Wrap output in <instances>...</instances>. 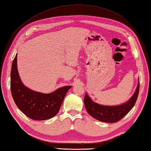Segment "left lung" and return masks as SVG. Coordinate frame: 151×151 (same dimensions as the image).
I'll return each mask as SVG.
<instances>
[{
    "label": "left lung",
    "instance_id": "obj_1",
    "mask_svg": "<svg viewBox=\"0 0 151 151\" xmlns=\"http://www.w3.org/2000/svg\"><path fill=\"white\" fill-rule=\"evenodd\" d=\"M139 78L138 85L132 96L124 103L119 105H102L94 102L86 93L84 103L86 111L94 119L104 122H116L126 115L133 108L139 93Z\"/></svg>",
    "mask_w": 151,
    "mask_h": 151
}]
</instances>
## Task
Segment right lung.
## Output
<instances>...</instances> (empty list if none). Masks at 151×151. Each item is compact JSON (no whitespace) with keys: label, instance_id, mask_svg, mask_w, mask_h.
Here are the masks:
<instances>
[{"label":"right lung","instance_id":"obj_1","mask_svg":"<svg viewBox=\"0 0 151 151\" xmlns=\"http://www.w3.org/2000/svg\"><path fill=\"white\" fill-rule=\"evenodd\" d=\"M72 87L65 86L50 93L32 91L25 86L20 78L17 68V55L12 63L11 90L18 108L29 118L44 121L54 117L59 111L65 95Z\"/></svg>","mask_w":151,"mask_h":151}]
</instances>
